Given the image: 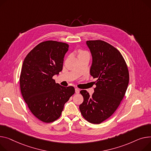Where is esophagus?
I'll list each match as a JSON object with an SVG mask.
<instances>
[{"label": "esophagus", "instance_id": "obj_1", "mask_svg": "<svg viewBox=\"0 0 151 151\" xmlns=\"http://www.w3.org/2000/svg\"><path fill=\"white\" fill-rule=\"evenodd\" d=\"M75 93H79V90L78 88H75Z\"/></svg>", "mask_w": 151, "mask_h": 151}]
</instances>
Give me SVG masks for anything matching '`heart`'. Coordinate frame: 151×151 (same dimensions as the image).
<instances>
[{
  "label": "heart",
  "instance_id": "heart-1",
  "mask_svg": "<svg viewBox=\"0 0 151 151\" xmlns=\"http://www.w3.org/2000/svg\"><path fill=\"white\" fill-rule=\"evenodd\" d=\"M86 53V52H81V53Z\"/></svg>",
  "mask_w": 151,
  "mask_h": 151
}]
</instances>
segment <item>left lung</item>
Here are the masks:
<instances>
[{
	"instance_id": "obj_1",
	"label": "left lung",
	"mask_w": 151,
	"mask_h": 151,
	"mask_svg": "<svg viewBox=\"0 0 151 151\" xmlns=\"http://www.w3.org/2000/svg\"><path fill=\"white\" fill-rule=\"evenodd\" d=\"M86 45L92 57L90 75L96 78L94 93H80L84 98L79 105L83 116L87 122L99 124L114 112L125 95L129 81L124 59L118 50L101 40L88 41Z\"/></svg>"
}]
</instances>
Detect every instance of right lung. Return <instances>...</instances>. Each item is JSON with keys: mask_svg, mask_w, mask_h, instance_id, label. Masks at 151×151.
Segmentation results:
<instances>
[{"mask_svg": "<svg viewBox=\"0 0 151 151\" xmlns=\"http://www.w3.org/2000/svg\"><path fill=\"white\" fill-rule=\"evenodd\" d=\"M68 45L54 41L42 42L25 57L20 76L22 95L30 111L45 123L61 116L64 106L75 93L72 86L63 87L53 79L62 71Z\"/></svg>", "mask_w": 151, "mask_h": 151, "instance_id": "add662e5", "label": "right lung"}]
</instances>
